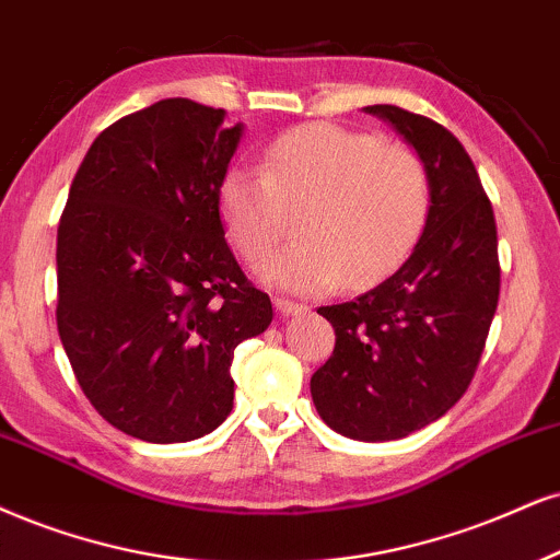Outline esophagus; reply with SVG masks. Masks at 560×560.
I'll return each mask as SVG.
<instances>
[{
	"label": "esophagus",
	"instance_id": "1",
	"mask_svg": "<svg viewBox=\"0 0 560 560\" xmlns=\"http://www.w3.org/2000/svg\"><path fill=\"white\" fill-rule=\"evenodd\" d=\"M275 308H278L282 316H299L306 312V306H303V303H295L291 299H275Z\"/></svg>",
	"mask_w": 560,
	"mask_h": 560
}]
</instances>
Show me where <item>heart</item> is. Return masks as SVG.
Masks as SVG:
<instances>
[{
    "label": "heart",
    "mask_w": 560,
    "mask_h": 560,
    "mask_svg": "<svg viewBox=\"0 0 560 560\" xmlns=\"http://www.w3.org/2000/svg\"><path fill=\"white\" fill-rule=\"evenodd\" d=\"M215 197L228 238L248 261L272 252L288 210H299V241L257 272L288 291L324 293L342 278H384L410 254L431 212V178L410 148L319 121L278 137L261 165H228Z\"/></svg>",
    "instance_id": "b5f03b06"
}]
</instances>
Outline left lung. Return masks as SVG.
I'll list each match as a JSON object with an SVG mask.
<instances>
[{"instance_id": "8db88e82", "label": "left lung", "mask_w": 560, "mask_h": 560, "mask_svg": "<svg viewBox=\"0 0 560 560\" xmlns=\"http://www.w3.org/2000/svg\"><path fill=\"white\" fill-rule=\"evenodd\" d=\"M425 163L431 212L412 254L355 301L322 306L337 342L312 376L324 423L355 441H395L465 395L499 306L493 207L462 142L399 106H365Z\"/></svg>"}]
</instances>
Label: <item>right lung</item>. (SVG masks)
Masks as SVG:
<instances>
[{
	"label": "right lung",
	"mask_w": 560,
	"mask_h": 560,
	"mask_svg": "<svg viewBox=\"0 0 560 560\" xmlns=\"http://www.w3.org/2000/svg\"><path fill=\"white\" fill-rule=\"evenodd\" d=\"M223 108L165 98L95 137L57 231V327L74 376L114 428L195 441L233 410L238 342L269 295L225 244L218 182L244 137Z\"/></svg>",
	"instance_id": "add662e5"
}]
</instances>
